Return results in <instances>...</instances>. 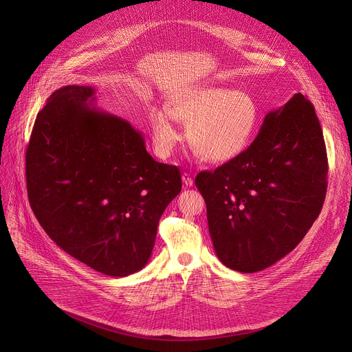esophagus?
<instances>
[{
    "label": "esophagus",
    "mask_w": 352,
    "mask_h": 352,
    "mask_svg": "<svg viewBox=\"0 0 352 352\" xmlns=\"http://www.w3.org/2000/svg\"><path fill=\"white\" fill-rule=\"evenodd\" d=\"M182 182H184V186H186V187H192L194 178L188 173H184L182 174Z\"/></svg>",
    "instance_id": "34e87169"
}]
</instances>
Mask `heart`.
Returning <instances> with one entry per match:
<instances>
[{"mask_svg": "<svg viewBox=\"0 0 352 352\" xmlns=\"http://www.w3.org/2000/svg\"><path fill=\"white\" fill-rule=\"evenodd\" d=\"M175 120L190 125V142L202 160L224 164L241 155L251 144L260 122V108L245 91L212 85L184 91L170 111L158 107L150 114L153 144L162 157L181 138Z\"/></svg>", "mask_w": 352, "mask_h": 352, "instance_id": "obj_1", "label": "heart"}]
</instances>
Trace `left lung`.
Listing matches in <instances>:
<instances>
[{
  "label": "left lung",
  "instance_id": "obj_1",
  "mask_svg": "<svg viewBox=\"0 0 352 352\" xmlns=\"http://www.w3.org/2000/svg\"><path fill=\"white\" fill-rule=\"evenodd\" d=\"M327 174L316 108L298 92L270 111L241 155L195 178L219 261L251 274L291 252L320 215Z\"/></svg>",
  "mask_w": 352,
  "mask_h": 352
}]
</instances>
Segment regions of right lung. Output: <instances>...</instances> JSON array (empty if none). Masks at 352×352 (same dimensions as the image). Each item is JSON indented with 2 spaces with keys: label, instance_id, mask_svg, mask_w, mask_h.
Instances as JSON below:
<instances>
[{
  "label": "right lung",
  "instance_id": "obj_1",
  "mask_svg": "<svg viewBox=\"0 0 352 352\" xmlns=\"http://www.w3.org/2000/svg\"><path fill=\"white\" fill-rule=\"evenodd\" d=\"M96 88L65 85L36 116L25 155L31 208L52 241L109 276L150 261L158 221L181 191L141 131L100 109Z\"/></svg>",
  "mask_w": 352,
  "mask_h": 352
}]
</instances>
